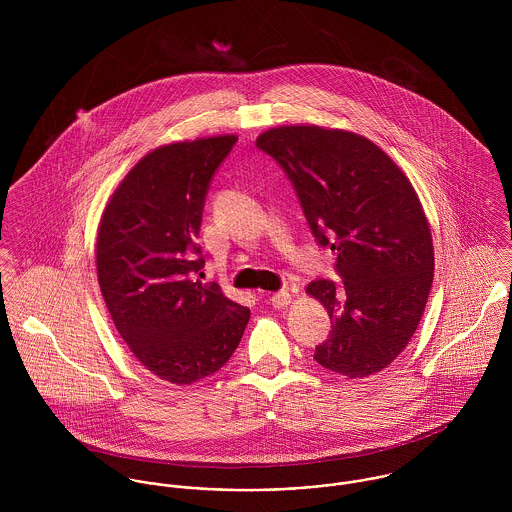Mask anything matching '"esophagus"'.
Listing matches in <instances>:
<instances>
[{
	"mask_svg": "<svg viewBox=\"0 0 512 512\" xmlns=\"http://www.w3.org/2000/svg\"><path fill=\"white\" fill-rule=\"evenodd\" d=\"M270 303L278 309H286L292 303V293L282 290V292L272 293L270 295Z\"/></svg>",
	"mask_w": 512,
	"mask_h": 512,
	"instance_id": "34e87169",
	"label": "esophagus"
}]
</instances>
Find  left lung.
<instances>
[{
  "instance_id": "8db88e82",
  "label": "left lung",
  "mask_w": 512,
  "mask_h": 512,
  "mask_svg": "<svg viewBox=\"0 0 512 512\" xmlns=\"http://www.w3.org/2000/svg\"><path fill=\"white\" fill-rule=\"evenodd\" d=\"M295 187L321 246L337 250L343 286L305 292L333 331L315 361L347 378L390 365L408 345L434 280L430 222L404 171L365 136L321 126H280L258 136Z\"/></svg>"
}]
</instances>
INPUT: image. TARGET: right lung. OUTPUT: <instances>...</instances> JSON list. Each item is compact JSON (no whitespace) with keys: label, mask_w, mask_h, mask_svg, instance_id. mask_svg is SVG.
Instances as JSON below:
<instances>
[{"label":"right lung","mask_w":512,"mask_h":512,"mask_svg":"<svg viewBox=\"0 0 512 512\" xmlns=\"http://www.w3.org/2000/svg\"><path fill=\"white\" fill-rule=\"evenodd\" d=\"M238 136L155 147L112 193L96 236V272L108 313L134 357L177 386L215 374L236 351L250 309L217 282L193 280L205 260L209 183Z\"/></svg>","instance_id":"1"}]
</instances>
